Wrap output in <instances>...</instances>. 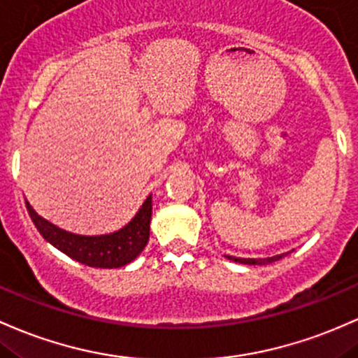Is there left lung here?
<instances>
[{
	"label": "left lung",
	"mask_w": 358,
	"mask_h": 358,
	"mask_svg": "<svg viewBox=\"0 0 358 358\" xmlns=\"http://www.w3.org/2000/svg\"><path fill=\"white\" fill-rule=\"evenodd\" d=\"M284 255L287 253H282V255H275V257H268V258H236V257H227V260H233V262H238V263H245V265H268V263L272 262H277L280 260V258H284Z\"/></svg>",
	"instance_id": "1"
}]
</instances>
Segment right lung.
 Wrapping results in <instances>:
<instances>
[{"label":"right lung","instance_id":"right-lung-1","mask_svg":"<svg viewBox=\"0 0 358 358\" xmlns=\"http://www.w3.org/2000/svg\"><path fill=\"white\" fill-rule=\"evenodd\" d=\"M25 203L30 219L42 238L54 248L83 265L95 266V268H120L134 262L148 245L149 222H151L152 214L151 195H148L134 217L124 227L108 234H98V236H81V234L61 229L38 215L27 200Z\"/></svg>","mask_w":358,"mask_h":358}]
</instances>
